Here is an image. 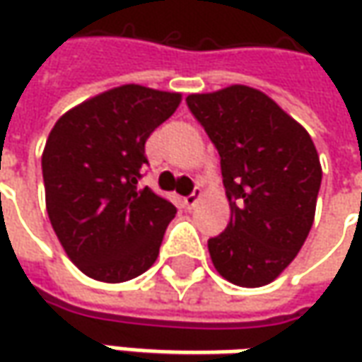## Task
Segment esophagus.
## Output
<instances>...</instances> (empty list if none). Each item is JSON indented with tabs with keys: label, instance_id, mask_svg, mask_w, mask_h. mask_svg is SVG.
I'll return each instance as SVG.
<instances>
[{
	"label": "esophagus",
	"instance_id": "34e87169",
	"mask_svg": "<svg viewBox=\"0 0 362 362\" xmlns=\"http://www.w3.org/2000/svg\"><path fill=\"white\" fill-rule=\"evenodd\" d=\"M202 197H203V191L199 187H195L193 189V193L185 197V205H187L189 209H191V207H195V205H197V202H199Z\"/></svg>",
	"mask_w": 362,
	"mask_h": 362
}]
</instances>
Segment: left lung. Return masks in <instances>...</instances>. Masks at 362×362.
Instances as JSON below:
<instances>
[{"instance_id":"8db88e82","label":"left lung","mask_w":362,"mask_h":362,"mask_svg":"<svg viewBox=\"0 0 362 362\" xmlns=\"http://www.w3.org/2000/svg\"><path fill=\"white\" fill-rule=\"evenodd\" d=\"M189 110L216 145L230 223L207 242L231 284H270L313 228L322 167L310 134L264 92L233 84L189 94Z\"/></svg>"}]
</instances>
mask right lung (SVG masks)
<instances>
[{
  "label": "right lung",
  "instance_id": "1",
  "mask_svg": "<svg viewBox=\"0 0 362 362\" xmlns=\"http://www.w3.org/2000/svg\"><path fill=\"white\" fill-rule=\"evenodd\" d=\"M181 103L179 92L124 84L62 115L42 153L46 209L64 252L98 282L146 272L177 209L139 181L145 143Z\"/></svg>",
  "mask_w": 362,
  "mask_h": 362
}]
</instances>
